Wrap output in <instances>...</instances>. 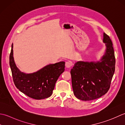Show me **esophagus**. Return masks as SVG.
Here are the masks:
<instances>
[{"mask_svg":"<svg viewBox=\"0 0 125 125\" xmlns=\"http://www.w3.org/2000/svg\"><path fill=\"white\" fill-rule=\"evenodd\" d=\"M72 63H71L70 62H66V63H65V66L67 68L71 67V66H72Z\"/></svg>","mask_w":125,"mask_h":125,"instance_id":"esophagus-1","label":"esophagus"}]
</instances>
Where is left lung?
I'll return each instance as SVG.
<instances>
[{
  "instance_id": "8db88e82",
  "label": "left lung",
  "mask_w": 125,
  "mask_h": 125,
  "mask_svg": "<svg viewBox=\"0 0 125 125\" xmlns=\"http://www.w3.org/2000/svg\"><path fill=\"white\" fill-rule=\"evenodd\" d=\"M106 50L98 62L79 61L71 69L72 85L74 95L83 101L100 98L107 92L115 71V59L112 42L103 34Z\"/></svg>"
}]
</instances>
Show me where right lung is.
<instances>
[{
  "instance_id": "obj_1",
  "label": "right lung",
  "mask_w": 125,
  "mask_h": 125,
  "mask_svg": "<svg viewBox=\"0 0 125 125\" xmlns=\"http://www.w3.org/2000/svg\"><path fill=\"white\" fill-rule=\"evenodd\" d=\"M13 45L10 55L13 79L19 90L29 97L40 100L52 94L58 78L65 71L64 62L51 63L31 73L22 72L17 67L13 58Z\"/></svg>"
}]
</instances>
